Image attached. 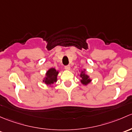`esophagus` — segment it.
<instances>
[{
    "mask_svg": "<svg viewBox=\"0 0 132 132\" xmlns=\"http://www.w3.org/2000/svg\"><path fill=\"white\" fill-rule=\"evenodd\" d=\"M65 70H70V65H66V66H65Z\"/></svg>",
    "mask_w": 132,
    "mask_h": 132,
    "instance_id": "34e87169",
    "label": "esophagus"
}]
</instances>
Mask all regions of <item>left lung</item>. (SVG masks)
Segmentation results:
<instances>
[{
	"label": "left lung",
	"mask_w": 132,
	"mask_h": 132,
	"mask_svg": "<svg viewBox=\"0 0 132 132\" xmlns=\"http://www.w3.org/2000/svg\"><path fill=\"white\" fill-rule=\"evenodd\" d=\"M81 77H82V79L81 80V81L83 85H86L91 81V80L89 79V77L85 74H81Z\"/></svg>",
	"instance_id": "obj_1"
}]
</instances>
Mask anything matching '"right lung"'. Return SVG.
<instances>
[{
	"label": "right lung",
	"instance_id": "add662e5",
	"mask_svg": "<svg viewBox=\"0 0 132 132\" xmlns=\"http://www.w3.org/2000/svg\"><path fill=\"white\" fill-rule=\"evenodd\" d=\"M58 74V72L56 71L55 69H50L46 73V77L43 81H44L47 85H53L56 81Z\"/></svg>",
	"mask_w": 132,
	"mask_h": 132
}]
</instances>
